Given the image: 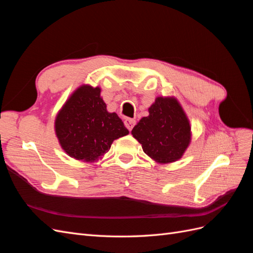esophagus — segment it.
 I'll return each instance as SVG.
<instances>
[{
    "label": "esophagus",
    "instance_id": "obj_1",
    "mask_svg": "<svg viewBox=\"0 0 253 253\" xmlns=\"http://www.w3.org/2000/svg\"><path fill=\"white\" fill-rule=\"evenodd\" d=\"M136 124V120L135 119H132V118H126L125 120V126H126V128L128 129V131H132V128L134 127Z\"/></svg>",
    "mask_w": 253,
    "mask_h": 253
}]
</instances>
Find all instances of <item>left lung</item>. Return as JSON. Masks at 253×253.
Instances as JSON below:
<instances>
[{"mask_svg":"<svg viewBox=\"0 0 253 253\" xmlns=\"http://www.w3.org/2000/svg\"><path fill=\"white\" fill-rule=\"evenodd\" d=\"M132 129L143 152L157 163L179 159L190 142V125L179 103L172 98L159 97Z\"/></svg>","mask_w":253,"mask_h":253,"instance_id":"1","label":"left lung"}]
</instances>
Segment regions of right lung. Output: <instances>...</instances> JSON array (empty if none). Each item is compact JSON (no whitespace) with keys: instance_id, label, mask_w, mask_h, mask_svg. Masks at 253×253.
Here are the masks:
<instances>
[{"instance_id":"add662e5","label":"right lung","mask_w":253,"mask_h":253,"mask_svg":"<svg viewBox=\"0 0 253 253\" xmlns=\"http://www.w3.org/2000/svg\"><path fill=\"white\" fill-rule=\"evenodd\" d=\"M56 134L68 155L95 162L115 139L128 134L116 113H109L100 88L83 85L68 99L56 119Z\"/></svg>"}]
</instances>
